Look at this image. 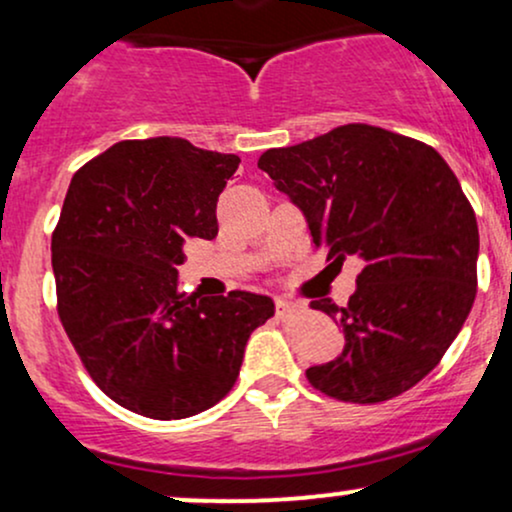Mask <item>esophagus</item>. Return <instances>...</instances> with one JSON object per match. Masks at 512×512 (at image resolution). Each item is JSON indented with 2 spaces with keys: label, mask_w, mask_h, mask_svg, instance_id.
<instances>
[{
  "label": "esophagus",
  "mask_w": 512,
  "mask_h": 512,
  "mask_svg": "<svg viewBox=\"0 0 512 512\" xmlns=\"http://www.w3.org/2000/svg\"><path fill=\"white\" fill-rule=\"evenodd\" d=\"M301 310V305L298 303H291L286 301V298H276V317H281V320H286V317H293Z\"/></svg>",
  "instance_id": "1"
}]
</instances>
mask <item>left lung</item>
I'll return each mask as SVG.
<instances>
[{
	"instance_id": "obj_1",
	"label": "left lung",
	"mask_w": 512,
	"mask_h": 512,
	"mask_svg": "<svg viewBox=\"0 0 512 512\" xmlns=\"http://www.w3.org/2000/svg\"><path fill=\"white\" fill-rule=\"evenodd\" d=\"M291 197L327 260L363 262L344 308L310 301L344 330V351L305 370L339 402L378 404L438 366L477 296L479 228L433 146L351 122L257 161Z\"/></svg>"
}]
</instances>
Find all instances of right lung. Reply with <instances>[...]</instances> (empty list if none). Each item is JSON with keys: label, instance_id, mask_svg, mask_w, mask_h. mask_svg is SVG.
Listing matches in <instances>:
<instances>
[{"label": "right lung", "instance_id": "add662e5", "mask_svg": "<svg viewBox=\"0 0 512 512\" xmlns=\"http://www.w3.org/2000/svg\"><path fill=\"white\" fill-rule=\"evenodd\" d=\"M236 154L185 139H127L81 166L52 231L57 315L91 380L134 414L185 419L236 385L274 301L178 291L190 240L219 233L216 202Z\"/></svg>", "mask_w": 512, "mask_h": 512}]
</instances>
